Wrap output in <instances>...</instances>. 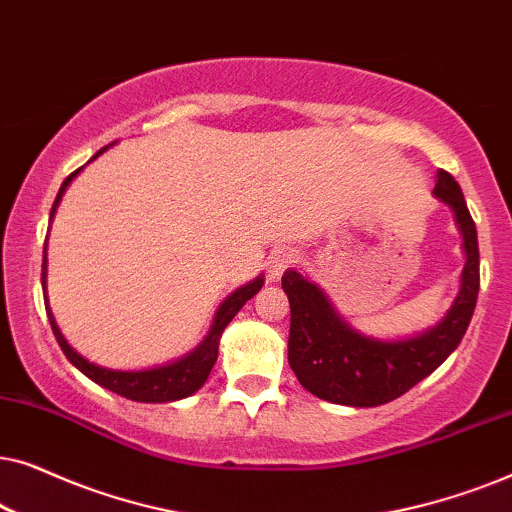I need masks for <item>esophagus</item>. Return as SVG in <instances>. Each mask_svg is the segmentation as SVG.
<instances>
[{
    "label": "esophagus",
    "instance_id": "obj_1",
    "mask_svg": "<svg viewBox=\"0 0 512 512\" xmlns=\"http://www.w3.org/2000/svg\"><path fill=\"white\" fill-rule=\"evenodd\" d=\"M296 263V251L293 249H277L272 251L268 256V275L275 279L282 275L286 268H291V265Z\"/></svg>",
    "mask_w": 512,
    "mask_h": 512
}]
</instances>
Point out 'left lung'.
<instances>
[{"instance_id": "1", "label": "left lung", "mask_w": 512, "mask_h": 512, "mask_svg": "<svg viewBox=\"0 0 512 512\" xmlns=\"http://www.w3.org/2000/svg\"><path fill=\"white\" fill-rule=\"evenodd\" d=\"M436 198L454 212L464 237L461 289L438 326L405 340L363 335L335 312L324 291L296 270H286L282 289L289 296V366L298 382L321 401L375 408L403 396L429 377L464 338L480 291L478 230L464 193L450 172H438Z\"/></svg>"}]
</instances>
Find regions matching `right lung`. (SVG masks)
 Segmentation results:
<instances>
[{"label": "right lung", "instance_id": "right-lung-1", "mask_svg": "<svg viewBox=\"0 0 512 512\" xmlns=\"http://www.w3.org/2000/svg\"><path fill=\"white\" fill-rule=\"evenodd\" d=\"M107 149L109 146H104V149L97 151L93 158H97L102 151H107ZM79 172H81V167L76 172L69 174L65 181H62L58 198H55V202H53L51 219H53L55 209H58V205H60L62 193L67 191V186L72 184V179ZM263 282L265 279L261 275V277L251 279L249 284L240 286L237 291L230 293V296L221 303L219 310H216L214 324H212V328H209L207 338L202 340L191 354L181 356L179 361L167 363V366L149 368V370H111V368L97 366V363H90L86 356H81L65 340V335H62L58 324H55L51 305H48V298H46V244H44V265H41V286H44L46 314H48V321H51L55 340H58L62 352H65L67 359L72 361L74 368H79L81 373L90 377L95 384H100V387L114 391V394H118V396L130 398V401H139V403H170V401H179V398L195 394V391H198L202 384L207 382L209 373H212L216 356H219L221 333L226 331V326L233 321L235 314L242 310V305L247 303L249 298H254L258 291H261Z\"/></svg>", "mask_w": 512, "mask_h": 512}]
</instances>
